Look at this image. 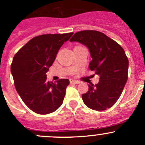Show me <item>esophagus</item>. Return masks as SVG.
<instances>
[{
    "label": "esophagus",
    "instance_id": "1",
    "mask_svg": "<svg viewBox=\"0 0 145 145\" xmlns=\"http://www.w3.org/2000/svg\"><path fill=\"white\" fill-rule=\"evenodd\" d=\"M80 82L78 81H76V80H73V79H70V83H73V84H78Z\"/></svg>",
    "mask_w": 145,
    "mask_h": 145
}]
</instances>
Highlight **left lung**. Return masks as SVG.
<instances>
[{
	"label": "left lung",
	"instance_id": "obj_1",
	"mask_svg": "<svg viewBox=\"0 0 145 145\" xmlns=\"http://www.w3.org/2000/svg\"><path fill=\"white\" fill-rule=\"evenodd\" d=\"M70 42L87 47L92 60L91 71L100 76L98 83L88 85V91L82 95L90 109L103 111L112 107L118 100L128 80V59L122 47L102 32L85 30L76 32Z\"/></svg>",
	"mask_w": 145,
	"mask_h": 145
}]
</instances>
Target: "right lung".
I'll list each match as a JSON object with an SVG mask.
<instances>
[{"label":"right lung","mask_w":145,"mask_h":145,"mask_svg":"<svg viewBox=\"0 0 145 145\" xmlns=\"http://www.w3.org/2000/svg\"><path fill=\"white\" fill-rule=\"evenodd\" d=\"M74 33L45 34L33 38L14 56L11 74L17 93L35 113L47 114L63 103L69 79L47 81L46 73L58 50Z\"/></svg>","instance_id":"add662e5"}]
</instances>
